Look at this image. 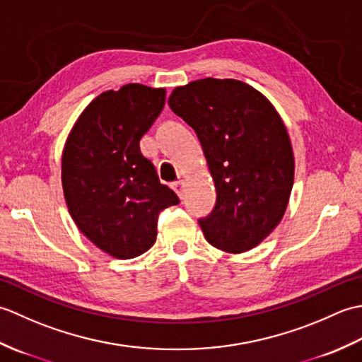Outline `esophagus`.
<instances>
[{"instance_id":"obj_1","label":"esophagus","mask_w":362,"mask_h":362,"mask_svg":"<svg viewBox=\"0 0 362 362\" xmlns=\"http://www.w3.org/2000/svg\"><path fill=\"white\" fill-rule=\"evenodd\" d=\"M173 188L177 194H179V197L182 199L183 197V189H185V182L180 180V182H175L173 183Z\"/></svg>"}]
</instances>
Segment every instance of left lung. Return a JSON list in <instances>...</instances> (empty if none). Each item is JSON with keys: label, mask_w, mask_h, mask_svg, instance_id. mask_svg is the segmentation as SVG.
<instances>
[{"label": "left lung", "mask_w": 362, "mask_h": 362, "mask_svg": "<svg viewBox=\"0 0 362 362\" xmlns=\"http://www.w3.org/2000/svg\"><path fill=\"white\" fill-rule=\"evenodd\" d=\"M171 110L194 129L216 187V205L204 219L211 245L247 252L280 224L294 183V153L269 99L235 79L205 78L177 87Z\"/></svg>", "instance_id": "8db88e82"}]
</instances>
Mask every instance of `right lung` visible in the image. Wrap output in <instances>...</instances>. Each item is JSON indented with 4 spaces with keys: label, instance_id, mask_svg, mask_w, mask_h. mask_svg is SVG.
<instances>
[{
    "label": "right lung",
    "instance_id": "right-lung-1",
    "mask_svg": "<svg viewBox=\"0 0 362 362\" xmlns=\"http://www.w3.org/2000/svg\"><path fill=\"white\" fill-rule=\"evenodd\" d=\"M165 88L127 83L91 101L74 122L62 153L68 211L81 233L113 258L149 250L161 210L180 201L161 185L141 136L163 110Z\"/></svg>",
    "mask_w": 362,
    "mask_h": 362
}]
</instances>
